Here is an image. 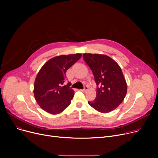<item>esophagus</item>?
Here are the masks:
<instances>
[{
    "mask_svg": "<svg viewBox=\"0 0 158 158\" xmlns=\"http://www.w3.org/2000/svg\"><path fill=\"white\" fill-rule=\"evenodd\" d=\"M88 89V87L87 86H85L84 87V89H82L81 91H82V92H86Z\"/></svg>",
    "mask_w": 158,
    "mask_h": 158,
    "instance_id": "34e87169",
    "label": "esophagus"
}]
</instances>
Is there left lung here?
<instances>
[{"label": "left lung", "instance_id": "obj_1", "mask_svg": "<svg viewBox=\"0 0 158 158\" xmlns=\"http://www.w3.org/2000/svg\"><path fill=\"white\" fill-rule=\"evenodd\" d=\"M82 56L92 70L97 86L96 98L88 104L102 113L113 111L123 102L127 90L121 68L106 55L89 53Z\"/></svg>", "mask_w": 158, "mask_h": 158}]
</instances>
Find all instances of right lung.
<instances>
[{
	"label": "right lung",
	"mask_w": 158,
	"mask_h": 158,
	"mask_svg": "<svg viewBox=\"0 0 158 158\" xmlns=\"http://www.w3.org/2000/svg\"><path fill=\"white\" fill-rule=\"evenodd\" d=\"M81 56V54L58 56L49 60L41 68L35 81L34 96L41 109L56 114L69 107L74 91L69 88L70 82L61 85L66 80V71Z\"/></svg>",
	"instance_id": "add662e5"
}]
</instances>
